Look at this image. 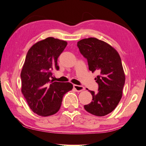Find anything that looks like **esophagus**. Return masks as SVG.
Listing matches in <instances>:
<instances>
[{"label":"esophagus","instance_id":"34e87169","mask_svg":"<svg viewBox=\"0 0 146 146\" xmlns=\"http://www.w3.org/2000/svg\"><path fill=\"white\" fill-rule=\"evenodd\" d=\"M74 89L76 90V92H82V91L84 90V87L82 86H79V85H76V84H74Z\"/></svg>","mask_w":146,"mask_h":146}]
</instances>
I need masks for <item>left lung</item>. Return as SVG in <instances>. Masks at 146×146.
Returning <instances> with one entry per match:
<instances>
[{
  "label": "left lung",
  "mask_w": 146,
  "mask_h": 146,
  "mask_svg": "<svg viewBox=\"0 0 146 146\" xmlns=\"http://www.w3.org/2000/svg\"><path fill=\"white\" fill-rule=\"evenodd\" d=\"M77 45L88 60L89 70L98 74L95 79L98 92L89 90L93 101L84 107L90 114L104 116L114 111L122 97L125 75L121 60L112 46L97 38L80 40Z\"/></svg>",
  "instance_id": "1"
}]
</instances>
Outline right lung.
Wrapping results in <instances>:
<instances>
[{
	"label": "right lung",
	"mask_w": 146,
	"mask_h": 146,
	"mask_svg": "<svg viewBox=\"0 0 146 146\" xmlns=\"http://www.w3.org/2000/svg\"><path fill=\"white\" fill-rule=\"evenodd\" d=\"M67 45L65 40L49 37L35 43L27 52L20 74L21 92L30 109L39 116L56 114L64 95L73 88L70 82L50 79L52 70L59 69L58 58Z\"/></svg>",
	"instance_id": "obj_1"
}]
</instances>
